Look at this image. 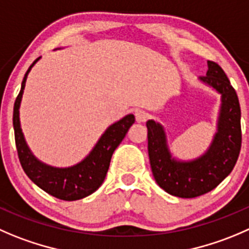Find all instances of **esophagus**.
Masks as SVG:
<instances>
[{"label": "esophagus", "instance_id": "1", "mask_svg": "<svg viewBox=\"0 0 249 249\" xmlns=\"http://www.w3.org/2000/svg\"><path fill=\"white\" fill-rule=\"evenodd\" d=\"M135 118H136L137 123H143L148 119V114H147V112H144V110L137 109L136 112H135Z\"/></svg>", "mask_w": 249, "mask_h": 249}]
</instances>
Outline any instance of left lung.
<instances>
[{
    "label": "left lung",
    "mask_w": 249,
    "mask_h": 249,
    "mask_svg": "<svg viewBox=\"0 0 249 249\" xmlns=\"http://www.w3.org/2000/svg\"><path fill=\"white\" fill-rule=\"evenodd\" d=\"M201 80L221 95L218 131L203 156L190 161L176 160L169 151L161 125L154 120L146 124L154 180L164 191L181 198H195L215 189L232 171L242 143L240 102L225 71L208 60V71Z\"/></svg>",
    "instance_id": "obj_1"
}]
</instances>
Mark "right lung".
<instances>
[{
  "label": "right lung",
  "instance_id": "right-lung-1",
  "mask_svg": "<svg viewBox=\"0 0 249 249\" xmlns=\"http://www.w3.org/2000/svg\"><path fill=\"white\" fill-rule=\"evenodd\" d=\"M38 59L40 57L34 60V63L29 67L21 83L20 92L14 102L13 127L17 152L21 168L35 185L55 198L63 201H76L90 196L102 185L109 168L113 152L119 146L126 132L129 131L130 126L135 123V117L129 114L110 125L98 140L91 153L76 165L71 168H53L42 163L36 159L29 149L19 122V107L26 78L30 69Z\"/></svg>",
  "mask_w": 249,
  "mask_h": 249
}]
</instances>
